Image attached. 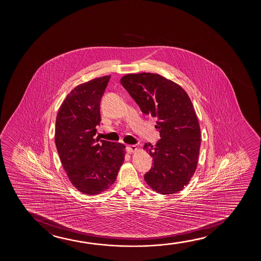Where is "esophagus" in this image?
Returning <instances> with one entry per match:
<instances>
[{
	"mask_svg": "<svg viewBox=\"0 0 261 261\" xmlns=\"http://www.w3.org/2000/svg\"><path fill=\"white\" fill-rule=\"evenodd\" d=\"M126 150H127L129 153H132V152H135L137 150V148H136V145H127Z\"/></svg>",
	"mask_w": 261,
	"mask_h": 261,
	"instance_id": "1",
	"label": "esophagus"
}]
</instances>
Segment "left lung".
<instances>
[{
	"instance_id": "8db88e82",
	"label": "left lung",
	"mask_w": 261,
	"mask_h": 261,
	"mask_svg": "<svg viewBox=\"0 0 261 261\" xmlns=\"http://www.w3.org/2000/svg\"><path fill=\"white\" fill-rule=\"evenodd\" d=\"M120 83L142 112L157 120L161 139L156 145L143 146L153 161L145 182L158 193H178L196 170L200 152V125L188 94L177 84L152 73L128 74Z\"/></svg>"
}]
</instances>
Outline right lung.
Here are the masks:
<instances>
[{
  "label": "right lung",
  "instance_id": "obj_1",
  "mask_svg": "<svg viewBox=\"0 0 261 261\" xmlns=\"http://www.w3.org/2000/svg\"><path fill=\"white\" fill-rule=\"evenodd\" d=\"M110 75L72 90L56 118L55 144L68 178L79 192L96 195L109 189L125 160V145L95 139L100 125V100Z\"/></svg>",
  "mask_w": 261,
  "mask_h": 261
}]
</instances>
